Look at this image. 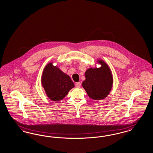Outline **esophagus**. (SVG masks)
Instances as JSON below:
<instances>
[{
  "label": "esophagus",
  "mask_w": 153,
  "mask_h": 153,
  "mask_svg": "<svg viewBox=\"0 0 153 153\" xmlns=\"http://www.w3.org/2000/svg\"><path fill=\"white\" fill-rule=\"evenodd\" d=\"M75 87L77 88H80L81 87V83L80 82H77L75 84Z\"/></svg>",
  "instance_id": "obj_1"
}]
</instances>
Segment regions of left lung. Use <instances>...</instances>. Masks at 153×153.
<instances>
[{
    "instance_id": "1",
    "label": "left lung",
    "mask_w": 153,
    "mask_h": 153,
    "mask_svg": "<svg viewBox=\"0 0 153 153\" xmlns=\"http://www.w3.org/2000/svg\"><path fill=\"white\" fill-rule=\"evenodd\" d=\"M97 62L100 67L89 68L86 70L82 87L92 100H102L109 95L114 79L109 66L105 61L99 59Z\"/></svg>"
}]
</instances>
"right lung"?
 <instances>
[{"instance_id": "1", "label": "right lung", "mask_w": 153, "mask_h": 153, "mask_svg": "<svg viewBox=\"0 0 153 153\" xmlns=\"http://www.w3.org/2000/svg\"><path fill=\"white\" fill-rule=\"evenodd\" d=\"M53 63L50 62L45 66L41 82L48 98L57 102L63 100L75 86L70 76Z\"/></svg>"}]
</instances>
